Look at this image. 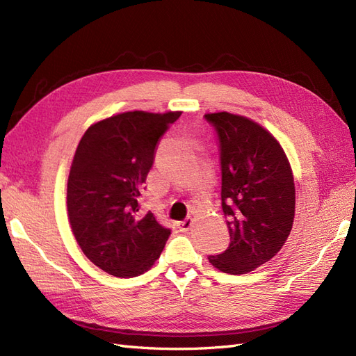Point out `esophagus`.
I'll list each match as a JSON object with an SVG mask.
<instances>
[{"mask_svg": "<svg viewBox=\"0 0 356 356\" xmlns=\"http://www.w3.org/2000/svg\"><path fill=\"white\" fill-rule=\"evenodd\" d=\"M177 225H178V229L181 232H187L193 225V218H186V220H182V221H178Z\"/></svg>", "mask_w": 356, "mask_h": 356, "instance_id": "34e87169", "label": "esophagus"}]
</instances>
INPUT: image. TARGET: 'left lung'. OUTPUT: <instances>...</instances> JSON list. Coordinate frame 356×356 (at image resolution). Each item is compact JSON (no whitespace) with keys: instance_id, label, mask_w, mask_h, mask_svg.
<instances>
[{"instance_id":"8db88e82","label":"left lung","mask_w":356,"mask_h":356,"mask_svg":"<svg viewBox=\"0 0 356 356\" xmlns=\"http://www.w3.org/2000/svg\"><path fill=\"white\" fill-rule=\"evenodd\" d=\"M218 135L221 207L230 245L209 263L220 272H252L281 251L293 229L296 187L286 154L276 138L251 118L204 114Z\"/></svg>"}]
</instances>
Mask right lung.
<instances>
[{
  "label": "right lung",
  "mask_w": 356,
  "mask_h": 356,
  "mask_svg": "<svg viewBox=\"0 0 356 356\" xmlns=\"http://www.w3.org/2000/svg\"><path fill=\"white\" fill-rule=\"evenodd\" d=\"M179 115L127 111L104 118L75 149L67 188L71 229L84 255L113 276L143 275L166 245L170 230L138 211L156 147Z\"/></svg>",
  "instance_id": "obj_1"
}]
</instances>
